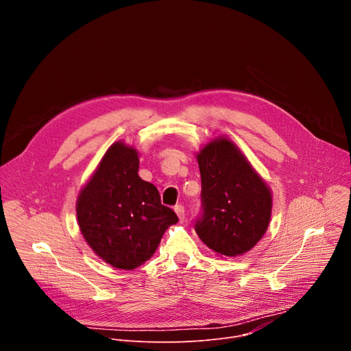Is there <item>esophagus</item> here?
I'll return each mask as SVG.
<instances>
[{"instance_id": "esophagus-1", "label": "esophagus", "mask_w": 351, "mask_h": 351, "mask_svg": "<svg viewBox=\"0 0 351 351\" xmlns=\"http://www.w3.org/2000/svg\"><path fill=\"white\" fill-rule=\"evenodd\" d=\"M175 213L179 217V221L183 222L184 221V207L183 206H176L175 207Z\"/></svg>"}]
</instances>
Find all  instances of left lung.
Returning <instances> with one entry per match:
<instances>
[{"label":"left lung","mask_w":351,"mask_h":351,"mask_svg":"<svg viewBox=\"0 0 351 351\" xmlns=\"http://www.w3.org/2000/svg\"><path fill=\"white\" fill-rule=\"evenodd\" d=\"M202 175V213L194 230L215 253L236 257L267 232L272 197L268 186L228 138L208 143L197 154Z\"/></svg>","instance_id":"8db88e82"}]
</instances>
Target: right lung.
Instances as JSON below:
<instances>
[{
	"instance_id": "right-lung-1",
	"label": "right lung",
	"mask_w": 351,
	"mask_h": 351,
	"mask_svg": "<svg viewBox=\"0 0 351 351\" xmlns=\"http://www.w3.org/2000/svg\"><path fill=\"white\" fill-rule=\"evenodd\" d=\"M133 147L112 144L97 171L79 194V228L106 263L134 269L152 257L178 215L161 204L157 187L138 175Z\"/></svg>"
}]
</instances>
